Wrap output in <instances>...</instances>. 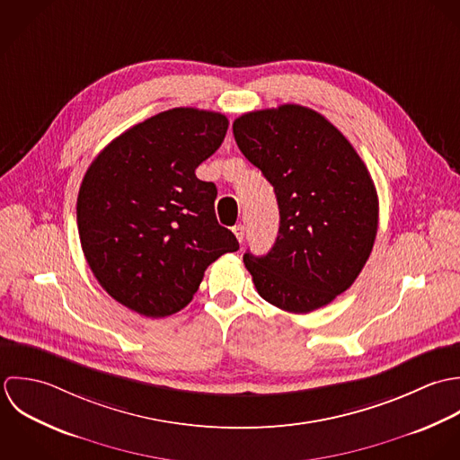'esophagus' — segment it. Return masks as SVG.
Instances as JSON below:
<instances>
[{
	"label": "esophagus",
	"mask_w": 460,
	"mask_h": 460,
	"mask_svg": "<svg viewBox=\"0 0 460 460\" xmlns=\"http://www.w3.org/2000/svg\"><path fill=\"white\" fill-rule=\"evenodd\" d=\"M233 233H234L236 240L242 243V242H243V238H245V227H243L242 224H238V226H234V227H233Z\"/></svg>",
	"instance_id": "obj_1"
}]
</instances>
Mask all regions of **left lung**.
<instances>
[{"mask_svg": "<svg viewBox=\"0 0 460 460\" xmlns=\"http://www.w3.org/2000/svg\"><path fill=\"white\" fill-rule=\"evenodd\" d=\"M233 133L274 186L280 215L270 252L243 256L258 293L295 314L331 304L361 274L376 236L365 162L336 126L300 104L243 113Z\"/></svg>", "mask_w": 460, "mask_h": 460, "instance_id": "8db88e82", "label": "left lung"}]
</instances>
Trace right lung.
Here are the masks:
<instances>
[{"label": "right lung", "mask_w": 460, "mask_h": 460, "mask_svg": "<svg viewBox=\"0 0 460 460\" xmlns=\"http://www.w3.org/2000/svg\"><path fill=\"white\" fill-rule=\"evenodd\" d=\"M227 126L217 111L172 108L126 129L85 172L76 202L84 254L106 293L138 314L181 311L204 270L240 249L217 222V186L195 176Z\"/></svg>", "instance_id": "add662e5"}]
</instances>
